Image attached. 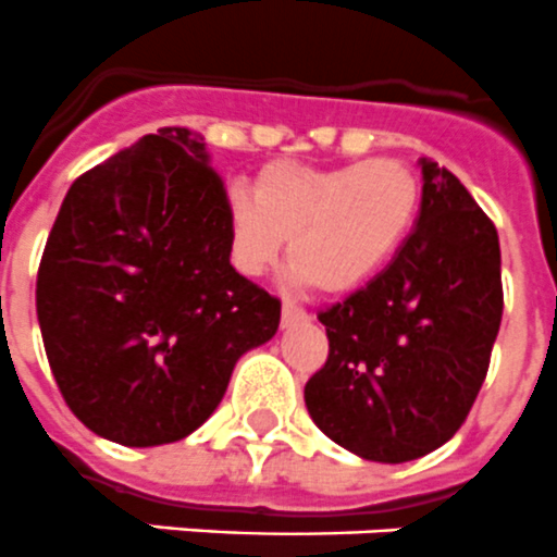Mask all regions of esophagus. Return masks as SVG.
<instances>
[{"label": "esophagus", "mask_w": 557, "mask_h": 557, "mask_svg": "<svg viewBox=\"0 0 557 557\" xmlns=\"http://www.w3.org/2000/svg\"><path fill=\"white\" fill-rule=\"evenodd\" d=\"M307 319H310V315H307V310H301V307L293 305V301H284L282 327H296V324H305Z\"/></svg>", "instance_id": "1"}]
</instances>
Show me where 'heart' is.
Instances as JSON below:
<instances>
[{
	"mask_svg": "<svg viewBox=\"0 0 557 557\" xmlns=\"http://www.w3.org/2000/svg\"><path fill=\"white\" fill-rule=\"evenodd\" d=\"M421 213V178L398 159L319 168L270 162L256 193L230 185L224 219L233 261L245 275L289 264L321 293H350L381 273L410 238Z\"/></svg>",
	"mask_w": 557,
	"mask_h": 557,
	"instance_id": "1",
	"label": "heart"
}]
</instances>
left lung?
I'll return each instance as SVG.
<instances>
[{
    "instance_id": "8db88e82",
    "label": "left lung",
    "mask_w": 557,
    "mask_h": 557,
    "mask_svg": "<svg viewBox=\"0 0 557 557\" xmlns=\"http://www.w3.org/2000/svg\"><path fill=\"white\" fill-rule=\"evenodd\" d=\"M410 238L361 289L319 312L330 352L305 387L321 433L367 461L404 463L470 416L504 312L493 219L435 162Z\"/></svg>"
}]
</instances>
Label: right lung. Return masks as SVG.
I'll list each match as a JSON object with an SVG mask.
<instances>
[{
    "label": "right lung",
    "mask_w": 557,
    "mask_h": 557,
    "mask_svg": "<svg viewBox=\"0 0 557 557\" xmlns=\"http://www.w3.org/2000/svg\"><path fill=\"white\" fill-rule=\"evenodd\" d=\"M224 182L205 141L162 127L82 173L36 275V315L64 404L124 447L213 416L233 367L270 342L282 301L230 264Z\"/></svg>",
    "instance_id": "add662e5"
}]
</instances>
